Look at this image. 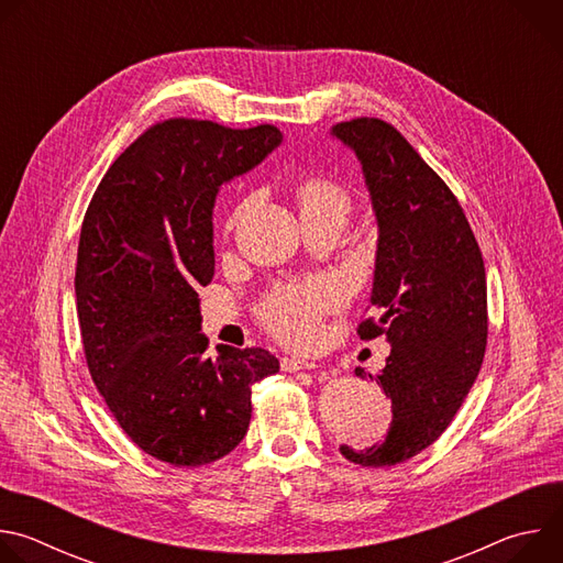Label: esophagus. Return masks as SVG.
Wrapping results in <instances>:
<instances>
[{"instance_id": "1", "label": "esophagus", "mask_w": 563, "mask_h": 563, "mask_svg": "<svg viewBox=\"0 0 563 563\" xmlns=\"http://www.w3.org/2000/svg\"><path fill=\"white\" fill-rule=\"evenodd\" d=\"M280 367H283V372H300V369H316L318 365L311 363V361H305V358L285 356V358L280 361Z\"/></svg>"}]
</instances>
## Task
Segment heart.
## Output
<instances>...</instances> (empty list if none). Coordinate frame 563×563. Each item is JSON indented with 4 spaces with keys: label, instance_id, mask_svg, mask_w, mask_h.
<instances>
[{
    "label": "heart",
    "instance_id": "obj_1",
    "mask_svg": "<svg viewBox=\"0 0 563 563\" xmlns=\"http://www.w3.org/2000/svg\"><path fill=\"white\" fill-rule=\"evenodd\" d=\"M296 200L300 213H336L345 218L352 209V196L339 180L311 174L298 180ZM247 209V200L240 202L227 220L231 229ZM341 287L334 280L318 278L302 285L278 287L261 307V318L267 330L289 345H311L318 336L323 316L341 302Z\"/></svg>",
    "mask_w": 563,
    "mask_h": 563
}]
</instances>
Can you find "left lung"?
Instances as JSON below:
<instances>
[{
    "instance_id": "obj_1",
    "label": "left lung",
    "mask_w": 563,
    "mask_h": 563,
    "mask_svg": "<svg viewBox=\"0 0 563 563\" xmlns=\"http://www.w3.org/2000/svg\"><path fill=\"white\" fill-rule=\"evenodd\" d=\"M363 165L378 222V250L361 341L385 336V367L372 376L391 400L387 437L341 445L363 467L404 463L452 423L484 363L488 287L470 222L437 172L391 124L356 118L332 129Z\"/></svg>"
}]
</instances>
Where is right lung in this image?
Returning <instances> with one entry per match:
<instances>
[{
  "label": "right lung",
  "mask_w": 563,
  "mask_h": 563,
  "mask_svg": "<svg viewBox=\"0 0 563 563\" xmlns=\"http://www.w3.org/2000/svg\"><path fill=\"white\" fill-rule=\"evenodd\" d=\"M274 124L172 118L129 144L98 185L77 245L75 298L87 365L107 408L146 454L198 467L252 421V385L280 369L263 347L207 358L198 289L213 278V202L261 165Z\"/></svg>",
  "instance_id": "obj_1"
}]
</instances>
